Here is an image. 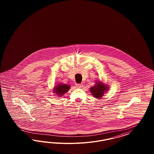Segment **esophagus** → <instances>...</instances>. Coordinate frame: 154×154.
Segmentation results:
<instances>
[{
    "label": "esophagus",
    "mask_w": 154,
    "mask_h": 154,
    "mask_svg": "<svg viewBox=\"0 0 154 154\" xmlns=\"http://www.w3.org/2000/svg\"><path fill=\"white\" fill-rule=\"evenodd\" d=\"M82 86V84H75V86L77 88H81Z\"/></svg>",
    "instance_id": "34e87169"
}]
</instances>
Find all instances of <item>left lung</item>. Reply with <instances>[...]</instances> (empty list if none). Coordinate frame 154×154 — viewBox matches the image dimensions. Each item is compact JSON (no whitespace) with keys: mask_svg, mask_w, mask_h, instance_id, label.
<instances>
[{"mask_svg":"<svg viewBox=\"0 0 154 154\" xmlns=\"http://www.w3.org/2000/svg\"><path fill=\"white\" fill-rule=\"evenodd\" d=\"M107 86L101 82H97L95 86L90 88V91L95 98L100 99L103 96L105 91L108 90Z\"/></svg>","mask_w":154,"mask_h":154,"instance_id":"1","label":"left lung"}]
</instances>
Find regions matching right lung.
Returning <instances> with one entry per match:
<instances>
[{
	"instance_id": "right-lung-1",
	"label": "right lung",
	"mask_w": 154,
	"mask_h": 154,
	"mask_svg": "<svg viewBox=\"0 0 154 154\" xmlns=\"http://www.w3.org/2000/svg\"><path fill=\"white\" fill-rule=\"evenodd\" d=\"M70 89V86L66 84H59L58 86H56L54 90V92L56 94L59 95V97H62L64 93L67 92L69 89Z\"/></svg>"
}]
</instances>
